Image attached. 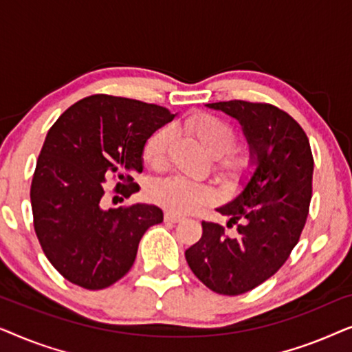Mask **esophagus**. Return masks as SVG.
Returning <instances> with one entry per match:
<instances>
[{
  "label": "esophagus",
  "mask_w": 352,
  "mask_h": 352,
  "mask_svg": "<svg viewBox=\"0 0 352 352\" xmlns=\"http://www.w3.org/2000/svg\"><path fill=\"white\" fill-rule=\"evenodd\" d=\"M182 219H184V216H181V214L170 213V211H168V213H165V221H166V223H181Z\"/></svg>",
  "instance_id": "34e87169"
}]
</instances>
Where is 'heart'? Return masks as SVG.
Returning a JSON list of instances; mask_svg holds the SVG:
<instances>
[{"instance_id": "1", "label": "heart", "mask_w": 352, "mask_h": 352, "mask_svg": "<svg viewBox=\"0 0 352 352\" xmlns=\"http://www.w3.org/2000/svg\"><path fill=\"white\" fill-rule=\"evenodd\" d=\"M181 128L192 134L213 158V168L218 179L226 186L237 184L253 166V153L250 148L232 146L235 129L232 124L213 113L192 115ZM173 139L171 128L163 126L153 131L144 144V162L151 168L165 165L166 152ZM148 199L162 208L176 214H187L199 210L211 200V189L204 182L189 181L179 176L163 177L152 182L147 190Z\"/></svg>"}]
</instances>
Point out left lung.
<instances>
[{"instance_id":"obj_1","label":"left lung","mask_w":352,"mask_h":352,"mask_svg":"<svg viewBox=\"0 0 352 352\" xmlns=\"http://www.w3.org/2000/svg\"><path fill=\"white\" fill-rule=\"evenodd\" d=\"M242 124L256 165L245 189L216 211L229 216L223 226L201 223V239L186 250L197 278L219 295L237 296L261 285L283 266L305 228L312 195L309 139L276 105L247 100L206 104Z\"/></svg>"}]
</instances>
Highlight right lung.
Listing matches in <instances>:
<instances>
[{
	"label": "right lung",
	"instance_id": "add662e5",
	"mask_svg": "<svg viewBox=\"0 0 352 352\" xmlns=\"http://www.w3.org/2000/svg\"><path fill=\"white\" fill-rule=\"evenodd\" d=\"M175 118L155 104L94 94L52 124L33 173V226L46 258L62 277L86 290L120 280L136 259L142 235L163 221L155 205L104 208L102 182L129 197L142 171L148 136Z\"/></svg>",
	"mask_w": 352,
	"mask_h": 352
}]
</instances>
